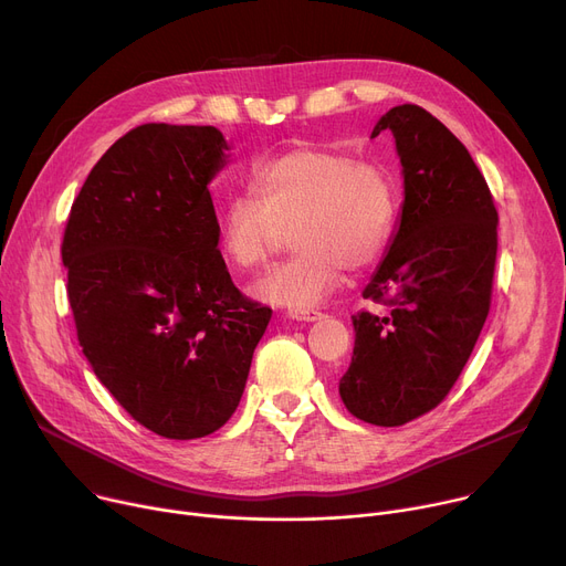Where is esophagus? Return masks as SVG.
I'll use <instances>...</instances> for the list:
<instances>
[{
    "mask_svg": "<svg viewBox=\"0 0 566 566\" xmlns=\"http://www.w3.org/2000/svg\"><path fill=\"white\" fill-rule=\"evenodd\" d=\"M289 316L295 321H305V323H314L318 321L323 314L318 310H289Z\"/></svg>",
    "mask_w": 566,
    "mask_h": 566,
    "instance_id": "esophagus-1",
    "label": "esophagus"
}]
</instances>
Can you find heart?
Segmentation results:
<instances>
[{"mask_svg": "<svg viewBox=\"0 0 566 566\" xmlns=\"http://www.w3.org/2000/svg\"><path fill=\"white\" fill-rule=\"evenodd\" d=\"M250 192L218 213V248L235 271L263 263L282 231L295 250L250 284L261 303L310 310L328 298L344 268L376 263L397 229L399 195L390 174L328 148H293L256 163Z\"/></svg>", "mask_w": 566, "mask_h": 566, "instance_id": "1", "label": "heart"}]
</instances>
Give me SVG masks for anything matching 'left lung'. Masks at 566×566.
Here are the masks:
<instances>
[{"label": "left lung", "mask_w": 566, "mask_h": 566, "mask_svg": "<svg viewBox=\"0 0 566 566\" xmlns=\"http://www.w3.org/2000/svg\"><path fill=\"white\" fill-rule=\"evenodd\" d=\"M403 203L392 243L365 286L390 314L353 316L355 346L339 397L350 415L401 427L436 408L457 382L491 307L497 211L468 148L418 105L385 112Z\"/></svg>", "instance_id": "8db88e82"}]
</instances>
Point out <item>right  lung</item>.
Returning <instances> with one entry per match:
<instances>
[{
  "mask_svg": "<svg viewBox=\"0 0 566 566\" xmlns=\"http://www.w3.org/2000/svg\"><path fill=\"white\" fill-rule=\"evenodd\" d=\"M213 126L144 124L73 201L62 261L84 358L135 422L171 440L218 431L241 401L271 307L238 291L218 248Z\"/></svg>",
  "mask_w": 566,
  "mask_h": 566,
  "instance_id": "obj_1",
  "label": "right lung"
}]
</instances>
